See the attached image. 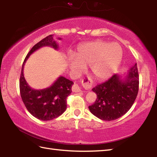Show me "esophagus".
<instances>
[{
	"instance_id": "esophagus-1",
	"label": "esophagus",
	"mask_w": 157,
	"mask_h": 157,
	"mask_svg": "<svg viewBox=\"0 0 157 157\" xmlns=\"http://www.w3.org/2000/svg\"><path fill=\"white\" fill-rule=\"evenodd\" d=\"M82 82H83L84 86L86 88H90L91 86H92L93 82H92V81H91V79L89 78H84ZM72 90L73 91V92H80L81 89H80V88L79 87L78 84H75L72 87Z\"/></svg>"
}]
</instances>
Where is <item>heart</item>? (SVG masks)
<instances>
[{
    "label": "heart",
    "mask_w": 157,
    "mask_h": 157,
    "mask_svg": "<svg viewBox=\"0 0 157 157\" xmlns=\"http://www.w3.org/2000/svg\"><path fill=\"white\" fill-rule=\"evenodd\" d=\"M122 56V49L119 44L95 40L79 46L75 53V58H69V65L76 75L89 66L91 73L96 79H104L118 69Z\"/></svg>",
    "instance_id": "heart-1"
}]
</instances>
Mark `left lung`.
<instances>
[{"label": "left lung", "instance_id": "8db88e82", "mask_svg": "<svg viewBox=\"0 0 157 157\" xmlns=\"http://www.w3.org/2000/svg\"><path fill=\"white\" fill-rule=\"evenodd\" d=\"M121 79L115 74L104 83L93 88L97 99L88 106L90 113L104 121H113L125 115L132 107L139 91V73L136 63Z\"/></svg>", "mask_w": 157, "mask_h": 157}]
</instances>
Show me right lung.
<instances>
[{"label":"right lung","instance_id":"add662e5","mask_svg":"<svg viewBox=\"0 0 157 157\" xmlns=\"http://www.w3.org/2000/svg\"><path fill=\"white\" fill-rule=\"evenodd\" d=\"M53 36H47L32 47L22 64L20 78V92L25 107L33 117L42 121L55 119L66 110L67 98L72 92L71 87L73 84L72 81L60 76L50 87L42 90H35L28 85L24 78V65L31 53L45 46L58 49V45L53 40Z\"/></svg>","mask_w":157,"mask_h":157}]
</instances>
